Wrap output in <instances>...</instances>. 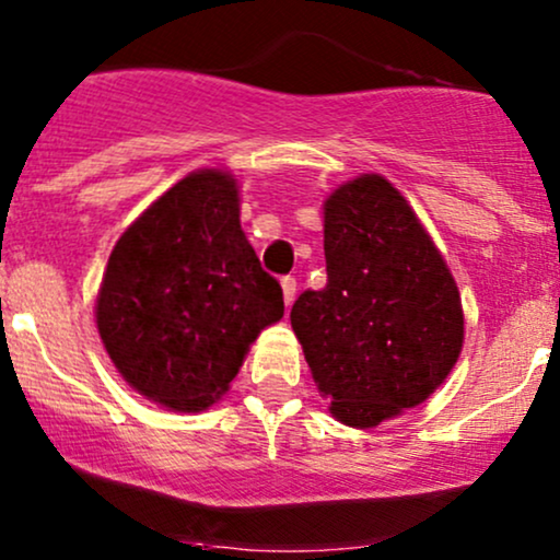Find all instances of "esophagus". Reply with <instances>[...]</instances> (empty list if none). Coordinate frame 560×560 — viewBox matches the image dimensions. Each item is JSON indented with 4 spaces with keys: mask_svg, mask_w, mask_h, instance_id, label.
Returning a JSON list of instances; mask_svg holds the SVG:
<instances>
[{
    "mask_svg": "<svg viewBox=\"0 0 560 560\" xmlns=\"http://www.w3.org/2000/svg\"><path fill=\"white\" fill-rule=\"evenodd\" d=\"M281 292H284V305L289 307L294 302V294H298V281H294L292 276H284V279H281Z\"/></svg>",
    "mask_w": 560,
    "mask_h": 560,
    "instance_id": "esophagus-1",
    "label": "esophagus"
}]
</instances>
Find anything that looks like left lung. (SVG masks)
<instances>
[{"mask_svg":"<svg viewBox=\"0 0 560 560\" xmlns=\"http://www.w3.org/2000/svg\"><path fill=\"white\" fill-rule=\"evenodd\" d=\"M326 287L302 292L292 329L331 416L355 429L416 408L464 347L447 262L400 191L363 173L324 202Z\"/></svg>","mask_w":560,"mask_h":560,"instance_id":"obj_1","label":"left lung"}]
</instances>
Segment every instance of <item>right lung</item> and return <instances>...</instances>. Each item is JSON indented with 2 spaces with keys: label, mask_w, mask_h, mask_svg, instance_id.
Wrapping results in <instances>:
<instances>
[{
  "label": "right lung",
  "mask_w": 560,
  "mask_h": 560,
  "mask_svg": "<svg viewBox=\"0 0 560 560\" xmlns=\"http://www.w3.org/2000/svg\"><path fill=\"white\" fill-rule=\"evenodd\" d=\"M281 316L279 281L242 231L236 178L218 168L189 173L124 231L96 294L118 374L178 413L210 408Z\"/></svg>",
  "instance_id": "1"
}]
</instances>
